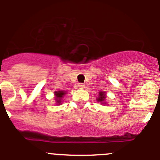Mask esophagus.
<instances>
[{
  "mask_svg": "<svg viewBox=\"0 0 160 160\" xmlns=\"http://www.w3.org/2000/svg\"><path fill=\"white\" fill-rule=\"evenodd\" d=\"M78 87L79 89H84L85 85L82 84V83H79V84H78Z\"/></svg>",
  "mask_w": 160,
  "mask_h": 160,
  "instance_id": "esophagus-1",
  "label": "esophagus"
}]
</instances>
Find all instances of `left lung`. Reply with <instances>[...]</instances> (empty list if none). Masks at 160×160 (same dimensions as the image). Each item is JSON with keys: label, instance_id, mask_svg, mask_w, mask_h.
Wrapping results in <instances>:
<instances>
[{"label": "left lung", "instance_id": "1", "mask_svg": "<svg viewBox=\"0 0 160 160\" xmlns=\"http://www.w3.org/2000/svg\"><path fill=\"white\" fill-rule=\"evenodd\" d=\"M98 97L96 98L97 102H100L102 105H105V104L107 103L106 102V93L104 91H100L98 93Z\"/></svg>", "mask_w": 160, "mask_h": 160}]
</instances>
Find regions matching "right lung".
I'll list each match as a JSON object with an SVG mask.
<instances>
[{
    "mask_svg": "<svg viewBox=\"0 0 160 160\" xmlns=\"http://www.w3.org/2000/svg\"><path fill=\"white\" fill-rule=\"evenodd\" d=\"M54 94H55V102H56V105H60L62 104V98L67 94V91H65V90H58V91H55Z\"/></svg>",
    "mask_w": 160,
    "mask_h": 160,
    "instance_id": "add662e5",
    "label": "right lung"
}]
</instances>
